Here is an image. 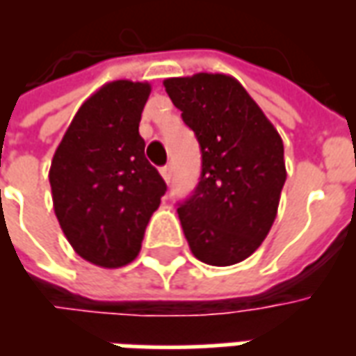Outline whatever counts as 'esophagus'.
Masks as SVG:
<instances>
[{"mask_svg": "<svg viewBox=\"0 0 356 356\" xmlns=\"http://www.w3.org/2000/svg\"><path fill=\"white\" fill-rule=\"evenodd\" d=\"M160 173H162V177L165 183H170L171 181V173H173V170H171V165H163L162 170H160Z\"/></svg>", "mask_w": 356, "mask_h": 356, "instance_id": "esophagus-1", "label": "esophagus"}]
</instances>
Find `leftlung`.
Wrapping results in <instances>:
<instances>
[{
  "label": "left lung",
  "instance_id": "8db88e82",
  "mask_svg": "<svg viewBox=\"0 0 356 356\" xmlns=\"http://www.w3.org/2000/svg\"><path fill=\"white\" fill-rule=\"evenodd\" d=\"M163 88L200 143V181L177 208L191 252L213 267L244 261L276 219L286 181L282 139L232 76L168 78Z\"/></svg>",
  "mask_w": 356,
  "mask_h": 356
}]
</instances>
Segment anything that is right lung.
Returning a JSON list of instances; mask_svg holds the SVG:
<instances>
[{
	"label": "right lung",
	"instance_id": "1",
	"mask_svg": "<svg viewBox=\"0 0 356 356\" xmlns=\"http://www.w3.org/2000/svg\"><path fill=\"white\" fill-rule=\"evenodd\" d=\"M148 95L147 81L104 83L78 108L51 162L58 225L74 252L99 267H124L139 255L168 188L139 135Z\"/></svg>",
	"mask_w": 356,
	"mask_h": 356
}]
</instances>
